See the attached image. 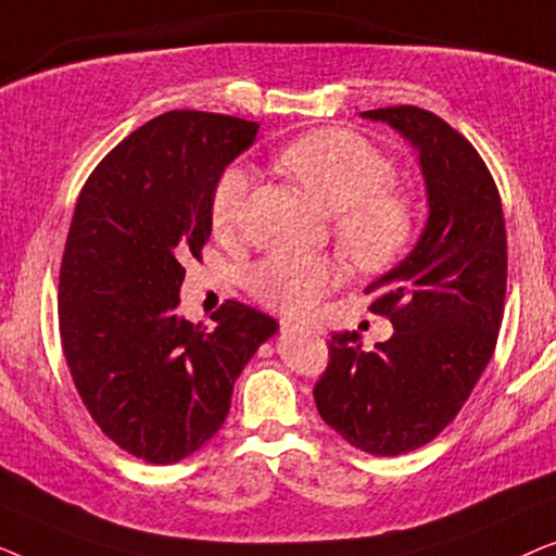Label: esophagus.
Here are the masks:
<instances>
[{
  "instance_id": "obj_1",
  "label": "esophagus",
  "mask_w": 556,
  "mask_h": 556,
  "mask_svg": "<svg viewBox=\"0 0 556 556\" xmlns=\"http://www.w3.org/2000/svg\"><path fill=\"white\" fill-rule=\"evenodd\" d=\"M293 326H299V321H280V331H288V329H293ZM306 329H311L314 333H321V329H318V326H306Z\"/></svg>"
}]
</instances>
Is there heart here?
<instances>
[{
  "instance_id": "b5f03b06",
  "label": "heart",
  "mask_w": 556,
  "mask_h": 556,
  "mask_svg": "<svg viewBox=\"0 0 556 556\" xmlns=\"http://www.w3.org/2000/svg\"><path fill=\"white\" fill-rule=\"evenodd\" d=\"M276 164L331 212V235L344 261L359 273H382L415 240L413 197L392 185L394 164L349 128H321L276 154ZM250 174L232 164L219 174L210 197V223L230 235L240 223ZM339 283V268L326 255L276 253L248 273V288L263 306L306 314Z\"/></svg>"
}]
</instances>
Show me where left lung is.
<instances>
[{"mask_svg":"<svg viewBox=\"0 0 556 556\" xmlns=\"http://www.w3.org/2000/svg\"><path fill=\"white\" fill-rule=\"evenodd\" d=\"M420 151L430 217L413 253L367 286L371 314L394 333L364 352L356 331L333 333L314 387L321 420L371 455H402L455 420L496 349L506 301V225L489 166L432 111H364Z\"/></svg>","mask_w":556,"mask_h":556,"instance_id":"left-lung-1","label":"left lung"}]
</instances>
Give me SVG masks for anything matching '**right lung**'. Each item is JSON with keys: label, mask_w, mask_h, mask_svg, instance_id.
<instances>
[{"label": "right lung", "mask_w": 556, "mask_h": 556, "mask_svg": "<svg viewBox=\"0 0 556 556\" xmlns=\"http://www.w3.org/2000/svg\"><path fill=\"white\" fill-rule=\"evenodd\" d=\"M257 124L169 111L128 134L90 172L60 263L58 321L83 405L121 451L169 466L230 413L250 356L276 318L225 301L204 329L177 314L187 257L210 240V197Z\"/></svg>", "instance_id": "add662e5"}]
</instances>
